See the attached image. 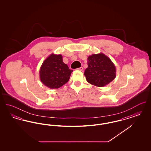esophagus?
<instances>
[{"label": "esophagus", "mask_w": 151, "mask_h": 151, "mask_svg": "<svg viewBox=\"0 0 151 151\" xmlns=\"http://www.w3.org/2000/svg\"><path fill=\"white\" fill-rule=\"evenodd\" d=\"M77 70H79V71H83V68L82 67H80V68H78Z\"/></svg>", "instance_id": "34e87169"}]
</instances>
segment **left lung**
I'll return each mask as SVG.
<instances>
[{
	"label": "left lung",
	"instance_id": "8db88e82",
	"mask_svg": "<svg viewBox=\"0 0 151 151\" xmlns=\"http://www.w3.org/2000/svg\"><path fill=\"white\" fill-rule=\"evenodd\" d=\"M84 75L89 83L99 87L105 86L116 77L115 65L104 54H94L88 58V68Z\"/></svg>",
	"mask_w": 151,
	"mask_h": 151
}]
</instances>
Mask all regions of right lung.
<instances>
[{"instance_id": "1", "label": "right lung", "mask_w": 151, "mask_h": 151, "mask_svg": "<svg viewBox=\"0 0 151 151\" xmlns=\"http://www.w3.org/2000/svg\"><path fill=\"white\" fill-rule=\"evenodd\" d=\"M72 71L63 63L61 54H51L41 66L40 78L45 86L58 89L68 81Z\"/></svg>"}]
</instances>
